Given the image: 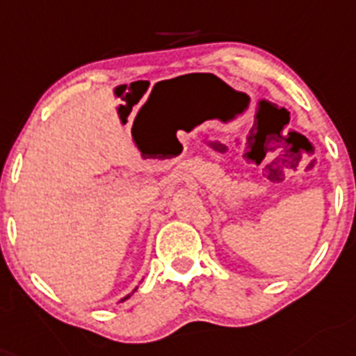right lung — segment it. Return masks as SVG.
<instances>
[{"label": "right lung", "mask_w": 356, "mask_h": 356, "mask_svg": "<svg viewBox=\"0 0 356 356\" xmlns=\"http://www.w3.org/2000/svg\"><path fill=\"white\" fill-rule=\"evenodd\" d=\"M136 289H137V288H136ZM136 289H134V291H136ZM128 297H130V295H127V297H124V298H121V302H122V300H127Z\"/></svg>", "instance_id": "right-lung-1"}]
</instances>
